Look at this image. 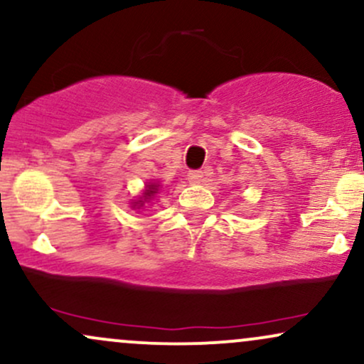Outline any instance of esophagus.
Listing matches in <instances>:
<instances>
[{
	"instance_id": "34e87169",
	"label": "esophagus",
	"mask_w": 364,
	"mask_h": 364,
	"mask_svg": "<svg viewBox=\"0 0 364 364\" xmlns=\"http://www.w3.org/2000/svg\"><path fill=\"white\" fill-rule=\"evenodd\" d=\"M188 179H190L191 185H198V183L203 181V171H190L188 173Z\"/></svg>"
}]
</instances>
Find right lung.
I'll return each instance as SVG.
<instances>
[{
  "label": "right lung",
  "mask_w": 364,
  "mask_h": 364,
  "mask_svg": "<svg viewBox=\"0 0 364 364\" xmlns=\"http://www.w3.org/2000/svg\"><path fill=\"white\" fill-rule=\"evenodd\" d=\"M157 191H159V183H154V181L147 183L142 196H140V198H137L135 201H132V208H142L149 200L154 198V195L157 193Z\"/></svg>",
  "instance_id": "obj_1"
}]
</instances>
